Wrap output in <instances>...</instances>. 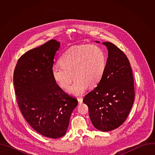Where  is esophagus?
Returning <instances> with one entry per match:
<instances>
[{"label": "esophagus", "instance_id": "esophagus-1", "mask_svg": "<svg viewBox=\"0 0 155 155\" xmlns=\"http://www.w3.org/2000/svg\"><path fill=\"white\" fill-rule=\"evenodd\" d=\"M77 99H78V104H81L83 102V98L82 97H78Z\"/></svg>", "mask_w": 155, "mask_h": 155}]
</instances>
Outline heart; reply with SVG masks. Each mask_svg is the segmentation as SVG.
Here are the masks:
<instances>
[{
    "label": "heart",
    "instance_id": "b5f03b06",
    "mask_svg": "<svg viewBox=\"0 0 155 155\" xmlns=\"http://www.w3.org/2000/svg\"><path fill=\"white\" fill-rule=\"evenodd\" d=\"M59 63L60 65H55L51 69L54 80L61 87L67 89L73 77L74 81L68 91L80 96L87 87H93L100 81L105 69L106 56L97 45H80L64 52Z\"/></svg>",
    "mask_w": 155,
    "mask_h": 155
}]
</instances>
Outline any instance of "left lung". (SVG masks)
Here are the masks:
<instances>
[{"label":"left lung","mask_w":155,"mask_h":155,"mask_svg":"<svg viewBox=\"0 0 155 155\" xmlns=\"http://www.w3.org/2000/svg\"><path fill=\"white\" fill-rule=\"evenodd\" d=\"M102 43L108 50L104 73L97 86L84 96L83 102L88 107L93 126L107 132L118 127L126 120L135 94L133 74L127 56L112 43Z\"/></svg>","instance_id":"1"}]
</instances>
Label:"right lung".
I'll list each match as a JSON object with an SVG mask.
<instances>
[{"label":"right lung","instance_id":"right-lung-1","mask_svg":"<svg viewBox=\"0 0 155 155\" xmlns=\"http://www.w3.org/2000/svg\"><path fill=\"white\" fill-rule=\"evenodd\" d=\"M60 42L51 40L27 51L18 59L13 74L16 100L26 121L38 134L51 139L65 134L75 97L54 80L51 69Z\"/></svg>","mask_w":155,"mask_h":155}]
</instances>
